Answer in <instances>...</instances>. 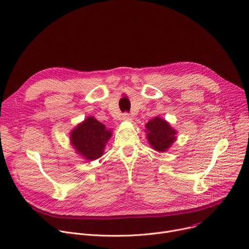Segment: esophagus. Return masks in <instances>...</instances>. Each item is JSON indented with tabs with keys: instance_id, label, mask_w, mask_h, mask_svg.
<instances>
[{
	"instance_id": "obj_1",
	"label": "esophagus",
	"mask_w": 249,
	"mask_h": 249,
	"mask_svg": "<svg viewBox=\"0 0 249 249\" xmlns=\"http://www.w3.org/2000/svg\"><path fill=\"white\" fill-rule=\"evenodd\" d=\"M122 120L123 121H131L132 120V116L130 114H128V113H124L123 116H122Z\"/></svg>"
}]
</instances>
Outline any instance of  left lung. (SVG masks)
<instances>
[{"label": "left lung", "instance_id": "1", "mask_svg": "<svg viewBox=\"0 0 249 249\" xmlns=\"http://www.w3.org/2000/svg\"><path fill=\"white\" fill-rule=\"evenodd\" d=\"M145 127L148 142L156 151L165 152L176 141L177 131L159 116L150 120Z\"/></svg>", "mask_w": 249, "mask_h": 249}]
</instances>
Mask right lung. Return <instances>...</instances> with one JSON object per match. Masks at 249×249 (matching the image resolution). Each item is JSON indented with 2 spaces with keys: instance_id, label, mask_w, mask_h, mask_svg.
<instances>
[{
  "instance_id": "obj_1",
  "label": "right lung",
  "mask_w": 249,
  "mask_h": 249,
  "mask_svg": "<svg viewBox=\"0 0 249 249\" xmlns=\"http://www.w3.org/2000/svg\"><path fill=\"white\" fill-rule=\"evenodd\" d=\"M111 136L110 129L89 116L71 132V143L84 159L93 161L103 155L105 145Z\"/></svg>"
}]
</instances>
